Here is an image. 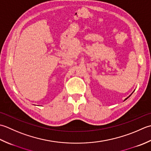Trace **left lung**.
<instances>
[{
    "label": "left lung",
    "mask_w": 151,
    "mask_h": 151,
    "mask_svg": "<svg viewBox=\"0 0 151 151\" xmlns=\"http://www.w3.org/2000/svg\"><path fill=\"white\" fill-rule=\"evenodd\" d=\"M127 98H126V99H125V100H127Z\"/></svg>",
    "instance_id": "obj_1"
}]
</instances>
